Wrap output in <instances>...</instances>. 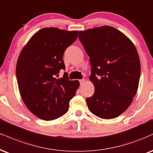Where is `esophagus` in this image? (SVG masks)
I'll return each mask as SVG.
<instances>
[{"instance_id": "34e87169", "label": "esophagus", "mask_w": 153, "mask_h": 153, "mask_svg": "<svg viewBox=\"0 0 153 153\" xmlns=\"http://www.w3.org/2000/svg\"><path fill=\"white\" fill-rule=\"evenodd\" d=\"M79 82H80V85H83V83H84V82H85V80H84V79H81V80H79Z\"/></svg>"}]
</instances>
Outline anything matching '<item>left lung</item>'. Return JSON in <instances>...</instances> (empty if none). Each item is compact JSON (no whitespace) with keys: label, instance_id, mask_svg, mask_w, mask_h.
<instances>
[{"label":"left lung","instance_id":"left-lung-1","mask_svg":"<svg viewBox=\"0 0 153 153\" xmlns=\"http://www.w3.org/2000/svg\"><path fill=\"white\" fill-rule=\"evenodd\" d=\"M90 57L94 94L86 98L88 109L102 119L118 117L132 103L138 88L140 62L135 45L115 27L105 25L79 31Z\"/></svg>","mask_w":153,"mask_h":153}]
</instances>
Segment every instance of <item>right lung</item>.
I'll list each match as a JSON object with an SVG mask.
<instances>
[{
    "instance_id": "right-lung-1",
    "label": "right lung",
    "mask_w": 153,
    "mask_h": 153,
    "mask_svg": "<svg viewBox=\"0 0 153 153\" xmlns=\"http://www.w3.org/2000/svg\"><path fill=\"white\" fill-rule=\"evenodd\" d=\"M78 38V30L45 27L31 37L22 49L16 65V78L24 103L36 117L53 120L67 113L70 100L80 86L66 73L62 57Z\"/></svg>"
}]
</instances>
